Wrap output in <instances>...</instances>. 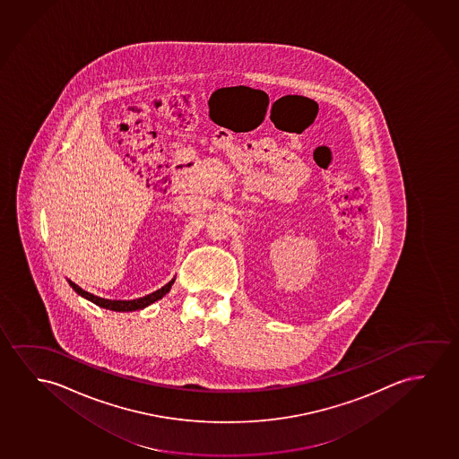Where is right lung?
<instances>
[{
	"label": "right lung",
	"mask_w": 459,
	"mask_h": 459,
	"mask_svg": "<svg viewBox=\"0 0 459 459\" xmlns=\"http://www.w3.org/2000/svg\"><path fill=\"white\" fill-rule=\"evenodd\" d=\"M173 281L170 282H167L166 286L160 287V290H156V292L150 293V295H146V297H142V299H100V297H96L93 293H88L83 290V289H80L77 284H74L73 281H69V284L73 287L75 292L82 295L83 299H90V301H93L94 305L100 306V307H106V309H110V311H118V313H126V311H137V309H143L148 305H152L154 301H158V299H162L164 295H166L169 290H170V287H172Z\"/></svg>",
	"instance_id": "add662e5"
}]
</instances>
